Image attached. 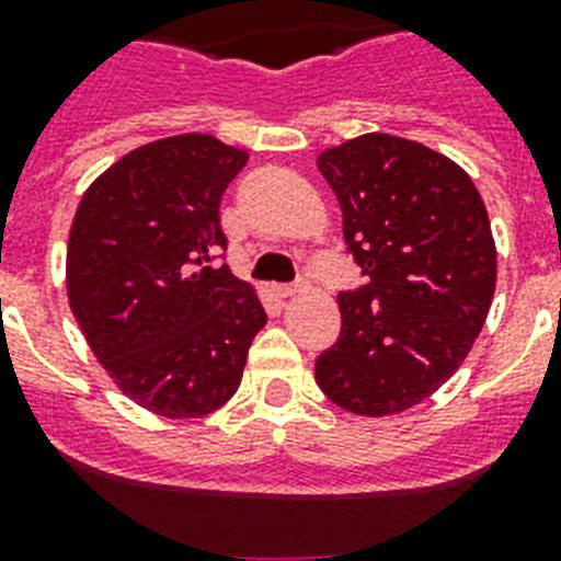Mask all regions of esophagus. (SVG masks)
<instances>
[{"instance_id":"obj_1","label":"esophagus","mask_w":561,"mask_h":561,"mask_svg":"<svg viewBox=\"0 0 561 561\" xmlns=\"http://www.w3.org/2000/svg\"><path fill=\"white\" fill-rule=\"evenodd\" d=\"M306 289H309V280H306V277H300L297 284L277 286V295H280V297H295V295H300V291H306Z\"/></svg>"}]
</instances>
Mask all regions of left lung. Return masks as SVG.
Segmentation results:
<instances>
[{"label": "left lung", "instance_id": "8db88e82", "mask_svg": "<svg viewBox=\"0 0 561 561\" xmlns=\"http://www.w3.org/2000/svg\"><path fill=\"white\" fill-rule=\"evenodd\" d=\"M317 168L365 284L336 297L342 331L314 379L342 410L401 413L460 368L483 329L497 280L485 205L463 168L393 134L329 148Z\"/></svg>", "mask_w": 561, "mask_h": 561}]
</instances>
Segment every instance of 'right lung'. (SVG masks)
<instances>
[{
	"label": "right lung",
	"mask_w": 561,
	"mask_h": 561,
	"mask_svg": "<svg viewBox=\"0 0 561 561\" xmlns=\"http://www.w3.org/2000/svg\"><path fill=\"white\" fill-rule=\"evenodd\" d=\"M247 151L210 134L134 148L83 193L69 230L67 295L117 388L165 419L219 410L266 323L225 257L219 202Z\"/></svg>",
	"instance_id": "1"
}]
</instances>
